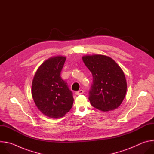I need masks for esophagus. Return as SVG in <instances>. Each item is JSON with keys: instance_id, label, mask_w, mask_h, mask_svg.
Returning a JSON list of instances; mask_svg holds the SVG:
<instances>
[{"instance_id": "34e87169", "label": "esophagus", "mask_w": 154, "mask_h": 154, "mask_svg": "<svg viewBox=\"0 0 154 154\" xmlns=\"http://www.w3.org/2000/svg\"><path fill=\"white\" fill-rule=\"evenodd\" d=\"M83 92H84V91H83V90H79V91H76V92H75V94H76V95H80V94H83Z\"/></svg>"}]
</instances>
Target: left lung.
<instances>
[{"label":"left lung","instance_id":"1","mask_svg":"<svg viewBox=\"0 0 154 154\" xmlns=\"http://www.w3.org/2000/svg\"><path fill=\"white\" fill-rule=\"evenodd\" d=\"M82 60L93 77L89 92L92 106L102 112L118 108L127 91L125 77L119 66L112 58L103 55H85Z\"/></svg>","mask_w":154,"mask_h":154}]
</instances>
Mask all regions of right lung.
I'll return each mask as SVG.
<instances>
[{"instance_id":"add662e5","label":"right lung","mask_w":154,"mask_h":154,"mask_svg":"<svg viewBox=\"0 0 154 154\" xmlns=\"http://www.w3.org/2000/svg\"><path fill=\"white\" fill-rule=\"evenodd\" d=\"M65 57H51L39 67L32 82V94L39 110L51 118H61L71 109L72 91L61 77Z\"/></svg>"}]
</instances>
